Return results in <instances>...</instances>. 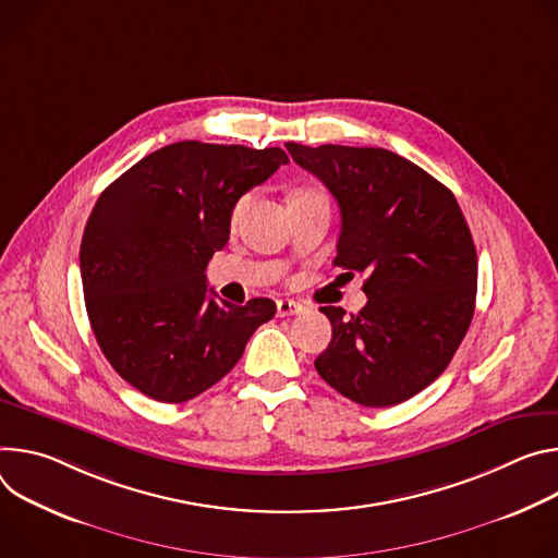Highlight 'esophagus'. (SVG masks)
Returning a JSON list of instances; mask_svg holds the SVG:
<instances>
[{
	"label": "esophagus",
	"instance_id": "34e87169",
	"mask_svg": "<svg viewBox=\"0 0 558 558\" xmlns=\"http://www.w3.org/2000/svg\"><path fill=\"white\" fill-rule=\"evenodd\" d=\"M277 313H279V317H292V315L303 313V305L292 299H281V301H277Z\"/></svg>",
	"mask_w": 558,
	"mask_h": 558
}]
</instances>
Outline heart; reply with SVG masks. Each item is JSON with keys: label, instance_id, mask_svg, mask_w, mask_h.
I'll return each mask as SVG.
<instances>
[{"label": "heart", "instance_id": "heart-1", "mask_svg": "<svg viewBox=\"0 0 558 558\" xmlns=\"http://www.w3.org/2000/svg\"><path fill=\"white\" fill-rule=\"evenodd\" d=\"M301 195H317V193H311V191H307V193H299L296 197H301ZM247 199H251V197L243 195V197L234 204V208H232V221H236V219L241 217V213H243V210H245V206H247Z\"/></svg>", "mask_w": 558, "mask_h": 558}]
</instances>
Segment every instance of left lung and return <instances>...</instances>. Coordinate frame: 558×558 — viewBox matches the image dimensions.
<instances>
[{"instance_id": "obj_1", "label": "left lung", "mask_w": 558, "mask_h": 558, "mask_svg": "<svg viewBox=\"0 0 558 558\" xmlns=\"http://www.w3.org/2000/svg\"><path fill=\"white\" fill-rule=\"evenodd\" d=\"M341 210L335 266L365 275L356 315L324 305L332 341L315 367L365 408L397 405L435 381L461 345L476 299V247L441 181L386 148L286 144Z\"/></svg>"}]
</instances>
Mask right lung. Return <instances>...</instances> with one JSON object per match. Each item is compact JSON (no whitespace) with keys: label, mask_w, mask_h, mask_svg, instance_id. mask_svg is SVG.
Listing matches in <instances>:
<instances>
[{"label":"right lung","mask_w":558,"mask_h":558,"mask_svg":"<svg viewBox=\"0 0 558 558\" xmlns=\"http://www.w3.org/2000/svg\"><path fill=\"white\" fill-rule=\"evenodd\" d=\"M288 163L281 148L204 142L163 146L99 195L82 236L86 313L114 373L161 403L223 379L277 305H232L206 266L230 236L241 195Z\"/></svg>","instance_id":"obj_1"}]
</instances>
